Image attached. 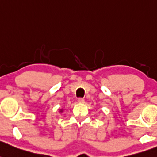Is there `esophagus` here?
Returning a JSON list of instances; mask_svg holds the SVG:
<instances>
[{"mask_svg": "<svg viewBox=\"0 0 157 157\" xmlns=\"http://www.w3.org/2000/svg\"><path fill=\"white\" fill-rule=\"evenodd\" d=\"M77 101H78L79 103H84V99L83 98H79Z\"/></svg>", "mask_w": 157, "mask_h": 157, "instance_id": "1", "label": "esophagus"}]
</instances>
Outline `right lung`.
<instances>
[{
  "label": "right lung",
  "instance_id": "obj_1",
  "mask_svg": "<svg viewBox=\"0 0 157 157\" xmlns=\"http://www.w3.org/2000/svg\"><path fill=\"white\" fill-rule=\"evenodd\" d=\"M62 110H60V112H62Z\"/></svg>",
  "mask_w": 157,
  "mask_h": 157
}]
</instances>
